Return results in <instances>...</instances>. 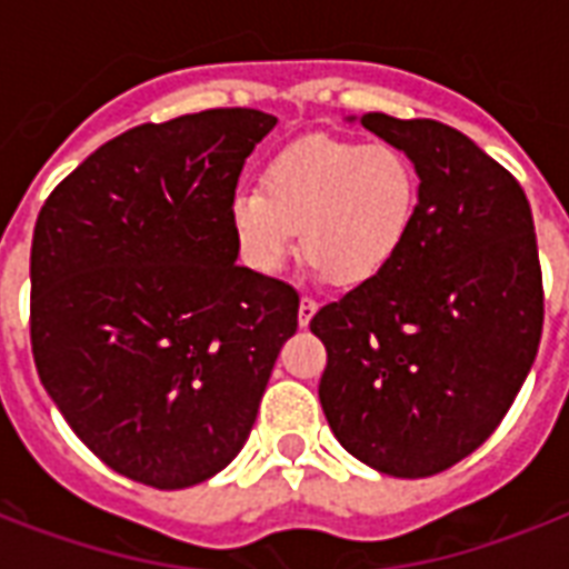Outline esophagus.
I'll return each mask as SVG.
<instances>
[{"label":"esophagus","instance_id":"esophagus-1","mask_svg":"<svg viewBox=\"0 0 569 569\" xmlns=\"http://www.w3.org/2000/svg\"><path fill=\"white\" fill-rule=\"evenodd\" d=\"M316 310H319V303L312 301V298H301V307H298V325L307 328V325L312 321V316H316Z\"/></svg>","mask_w":569,"mask_h":569}]
</instances>
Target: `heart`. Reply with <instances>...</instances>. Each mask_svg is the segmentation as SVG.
<instances>
[{
  "label": "heart",
  "mask_w": 569,
  "mask_h": 569,
  "mask_svg": "<svg viewBox=\"0 0 569 569\" xmlns=\"http://www.w3.org/2000/svg\"><path fill=\"white\" fill-rule=\"evenodd\" d=\"M416 214L410 156L328 136L286 144L268 162L262 189L241 186L230 200L232 236L253 271H280L301 241L312 266L342 289L372 286L396 266Z\"/></svg>",
  "instance_id": "obj_1"
}]
</instances>
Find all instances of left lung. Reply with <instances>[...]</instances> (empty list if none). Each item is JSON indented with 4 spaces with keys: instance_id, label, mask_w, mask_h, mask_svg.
Returning a JSON list of instances; mask_svg holds the SVG:
<instances>
[{
    "instance_id": "left-lung-1",
    "label": "left lung",
    "mask_w": 569,
    "mask_h": 569,
    "mask_svg": "<svg viewBox=\"0 0 569 569\" xmlns=\"http://www.w3.org/2000/svg\"><path fill=\"white\" fill-rule=\"evenodd\" d=\"M366 129L405 150L419 214L372 286L321 307L319 398L357 460L428 478L481 446L513 405L543 330V277L526 191L463 132L383 111Z\"/></svg>"
}]
</instances>
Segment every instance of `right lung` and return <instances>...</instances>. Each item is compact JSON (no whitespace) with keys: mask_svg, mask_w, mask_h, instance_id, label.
Returning a JSON list of instances; mask_svg holds the SVG:
<instances>
[{"mask_svg":"<svg viewBox=\"0 0 569 569\" xmlns=\"http://www.w3.org/2000/svg\"><path fill=\"white\" fill-rule=\"evenodd\" d=\"M277 118L141 123L47 197L31 239V355L76 437L120 476L182 490L248 440L298 292L236 266L230 200Z\"/></svg>","mask_w":569,"mask_h":569,"instance_id":"add662e5","label":"right lung"}]
</instances>
